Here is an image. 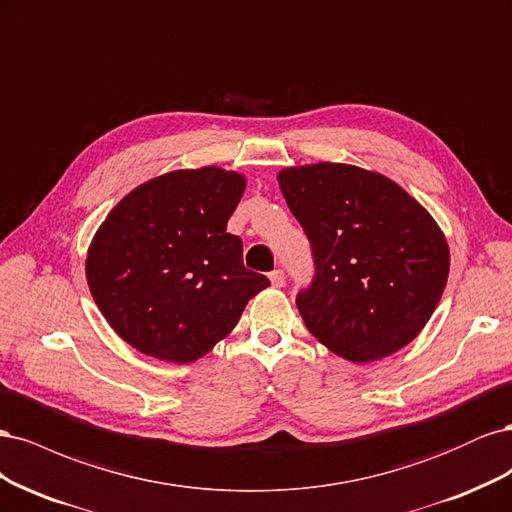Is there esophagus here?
<instances>
[{"instance_id": "34e87169", "label": "esophagus", "mask_w": 512, "mask_h": 512, "mask_svg": "<svg viewBox=\"0 0 512 512\" xmlns=\"http://www.w3.org/2000/svg\"><path fill=\"white\" fill-rule=\"evenodd\" d=\"M269 280L275 288H282L284 286V271L282 269H275L269 273Z\"/></svg>"}]
</instances>
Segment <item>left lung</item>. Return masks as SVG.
I'll list each match as a JSON object with an SVG mask.
<instances>
[{"label": "left lung", "instance_id": "8db88e82", "mask_svg": "<svg viewBox=\"0 0 512 512\" xmlns=\"http://www.w3.org/2000/svg\"><path fill=\"white\" fill-rule=\"evenodd\" d=\"M277 181L312 243L314 282L297 294L309 333L352 363L408 346L436 312L451 267L429 211L352 164L290 166Z\"/></svg>", "mask_w": 512, "mask_h": 512}]
</instances>
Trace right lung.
Instances as JSON below:
<instances>
[{"mask_svg":"<svg viewBox=\"0 0 512 512\" xmlns=\"http://www.w3.org/2000/svg\"><path fill=\"white\" fill-rule=\"evenodd\" d=\"M245 177L218 166L149 179L123 196L91 239L87 284L113 331L138 352L185 365L224 339L271 282L243 267L226 232Z\"/></svg>","mask_w":512,"mask_h":512,"instance_id":"add662e5","label":"right lung"}]
</instances>
